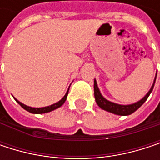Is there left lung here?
Instances as JSON below:
<instances>
[{
    "instance_id": "obj_1",
    "label": "left lung",
    "mask_w": 160,
    "mask_h": 160,
    "mask_svg": "<svg viewBox=\"0 0 160 160\" xmlns=\"http://www.w3.org/2000/svg\"><path fill=\"white\" fill-rule=\"evenodd\" d=\"M157 78V76H156ZM156 78H155V80H154V83L150 89V91L147 92V94L144 96V98L142 100H140L139 102L135 103V104H132V105H128V106H122V105H118V104H115V103H112V102H109L108 101L107 99H105L98 87H97V83L94 80V84H93V88H94V97H95V101L97 103V105L104 110L106 111L110 112V113H113V114H116V115H119V116H128V115H131L132 114L134 111H136L144 102L146 101V99L148 98L149 94L151 93V92L153 91V88H154V85H155V81H156Z\"/></svg>"
}]
</instances>
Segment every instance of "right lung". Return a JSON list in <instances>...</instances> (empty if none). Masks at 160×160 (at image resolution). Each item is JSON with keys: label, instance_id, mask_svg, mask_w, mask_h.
<instances>
[{"label": "right lung", "instance_id": "right-lung-1", "mask_svg": "<svg viewBox=\"0 0 160 160\" xmlns=\"http://www.w3.org/2000/svg\"><path fill=\"white\" fill-rule=\"evenodd\" d=\"M68 90H69V88H68ZM68 91L67 92V93L65 94V96L59 101V102H57V103H55V104H53V105H52V106H49V107H45V108H30V107H28V106H26V105H24V104H22L21 102H19L18 100H16V102L24 108V109H26L27 111L30 112V113H33V114H42V113H48L50 111H52V110H54V109H56V108H60L64 103H65V101L67 100V96H68Z\"/></svg>", "mask_w": 160, "mask_h": 160}]
</instances>
